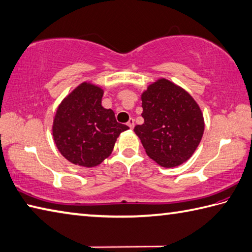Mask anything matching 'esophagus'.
Returning a JSON list of instances; mask_svg holds the SVG:
<instances>
[{
    "mask_svg": "<svg viewBox=\"0 0 252 252\" xmlns=\"http://www.w3.org/2000/svg\"><path fill=\"white\" fill-rule=\"evenodd\" d=\"M127 126H128V127H129V128H130V129H132V128H134V127H135V121H134V120H132V118H130V120L127 122Z\"/></svg>",
    "mask_w": 252,
    "mask_h": 252,
    "instance_id": "1",
    "label": "esophagus"
}]
</instances>
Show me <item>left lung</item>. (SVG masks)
I'll list each match as a JSON object with an SVG mask.
<instances>
[{"instance_id": "obj_1", "label": "left lung", "mask_w": 252, "mask_h": 252, "mask_svg": "<svg viewBox=\"0 0 252 252\" xmlns=\"http://www.w3.org/2000/svg\"><path fill=\"white\" fill-rule=\"evenodd\" d=\"M144 124L134 131L146 154L164 168L191 158L200 145L204 118L198 104L179 85L159 79L141 94Z\"/></svg>"}]
</instances>
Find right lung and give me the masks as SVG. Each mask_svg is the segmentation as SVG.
Returning a JSON list of instances; mask_svg holds the SVG:
<instances>
[{"label":"right lung","instance_id":"obj_1","mask_svg":"<svg viewBox=\"0 0 252 252\" xmlns=\"http://www.w3.org/2000/svg\"><path fill=\"white\" fill-rule=\"evenodd\" d=\"M103 89L90 82L78 85L57 108L52 124L55 144L71 163L96 167L112 154L121 132L112 110L102 106Z\"/></svg>","mask_w":252,"mask_h":252}]
</instances>
